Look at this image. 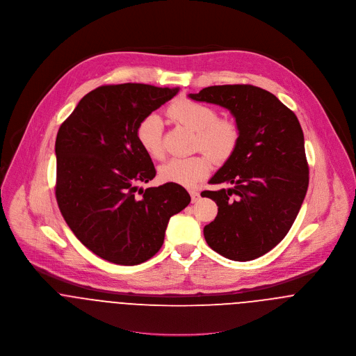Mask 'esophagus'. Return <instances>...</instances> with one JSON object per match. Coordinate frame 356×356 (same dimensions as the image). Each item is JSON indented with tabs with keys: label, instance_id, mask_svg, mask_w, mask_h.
Here are the masks:
<instances>
[{
	"label": "esophagus",
	"instance_id": "obj_1",
	"mask_svg": "<svg viewBox=\"0 0 356 356\" xmlns=\"http://www.w3.org/2000/svg\"><path fill=\"white\" fill-rule=\"evenodd\" d=\"M191 197H192V203H196L200 199V193L197 191H189Z\"/></svg>",
	"mask_w": 356,
	"mask_h": 356
}]
</instances>
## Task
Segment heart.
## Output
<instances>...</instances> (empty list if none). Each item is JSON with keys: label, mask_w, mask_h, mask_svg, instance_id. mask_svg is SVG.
<instances>
[{"label": "heart", "mask_w": 356, "mask_h": 356, "mask_svg": "<svg viewBox=\"0 0 356 356\" xmlns=\"http://www.w3.org/2000/svg\"><path fill=\"white\" fill-rule=\"evenodd\" d=\"M167 116L196 131L195 151L208 152L218 163L226 161L236 152L241 130L233 118H219L218 109L204 102L179 99L171 102L165 111ZM136 136L141 148L153 159H161L163 149V124L157 115L149 113L141 119ZM203 152L191 157H174L159 168V178L167 184H175L185 188H193L208 177L212 161Z\"/></svg>", "instance_id": "heart-1"}]
</instances>
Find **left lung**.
Masks as SVG:
<instances>
[{"label": "left lung", "mask_w": 356, "mask_h": 356, "mask_svg": "<svg viewBox=\"0 0 356 356\" xmlns=\"http://www.w3.org/2000/svg\"><path fill=\"white\" fill-rule=\"evenodd\" d=\"M189 97L227 108L241 130L236 152L209 181L230 188L202 192L218 205L205 241L227 259L254 260L282 241L305 200L309 171L302 126L293 111L254 85L209 86Z\"/></svg>", "instance_id": "left-lung-1"}]
</instances>
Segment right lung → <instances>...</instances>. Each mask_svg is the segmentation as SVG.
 <instances>
[{
    "label": "right lung",
    "instance_id": "right-lung-1",
    "mask_svg": "<svg viewBox=\"0 0 356 356\" xmlns=\"http://www.w3.org/2000/svg\"><path fill=\"white\" fill-rule=\"evenodd\" d=\"M177 93L178 88L144 83L104 85L88 93L57 131V205L76 238L104 260L147 261L161 248L170 218L191 203L175 184L136 196L137 185L156 175L137 126Z\"/></svg>",
    "mask_w": 356,
    "mask_h": 356
}]
</instances>
